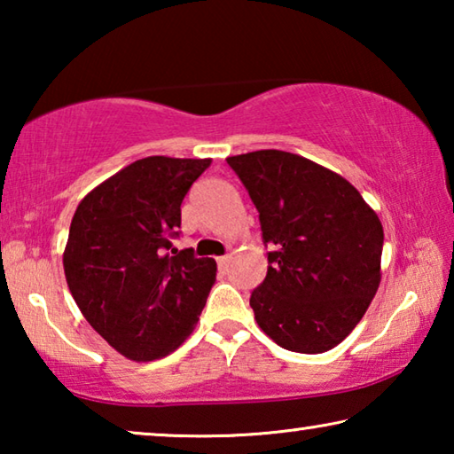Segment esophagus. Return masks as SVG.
Segmentation results:
<instances>
[{
	"instance_id": "1",
	"label": "esophagus",
	"mask_w": 454,
	"mask_h": 454,
	"mask_svg": "<svg viewBox=\"0 0 454 454\" xmlns=\"http://www.w3.org/2000/svg\"><path fill=\"white\" fill-rule=\"evenodd\" d=\"M228 264H230V256L228 254L218 258V268H220L222 272H228Z\"/></svg>"
}]
</instances>
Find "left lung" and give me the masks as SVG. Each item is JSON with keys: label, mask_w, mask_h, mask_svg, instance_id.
<instances>
[{"label": "left lung", "mask_w": 454, "mask_h": 454, "mask_svg": "<svg viewBox=\"0 0 454 454\" xmlns=\"http://www.w3.org/2000/svg\"><path fill=\"white\" fill-rule=\"evenodd\" d=\"M254 202L270 246L250 306L278 347L320 355L347 338L380 284L384 232L342 176L298 153L258 150L226 158Z\"/></svg>", "instance_id": "left-lung-1"}]
</instances>
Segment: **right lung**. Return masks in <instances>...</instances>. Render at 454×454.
<instances>
[{"label":"right lung","mask_w":454,"mask_h":454,"mask_svg":"<svg viewBox=\"0 0 454 454\" xmlns=\"http://www.w3.org/2000/svg\"><path fill=\"white\" fill-rule=\"evenodd\" d=\"M212 160L148 156L82 200L64 250V272L91 328L136 363L162 358L194 330L214 258L178 250L180 206Z\"/></svg>","instance_id":"1"}]
</instances>
